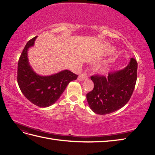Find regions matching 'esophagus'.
<instances>
[{"instance_id":"obj_1","label":"esophagus","mask_w":155,"mask_h":155,"mask_svg":"<svg viewBox=\"0 0 155 155\" xmlns=\"http://www.w3.org/2000/svg\"><path fill=\"white\" fill-rule=\"evenodd\" d=\"M87 78H88V77H87V75L86 74H85V73H82L79 76H78V80L80 81H83L84 80H86Z\"/></svg>"}]
</instances>
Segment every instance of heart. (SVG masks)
<instances>
[{"instance_id": "b5f03b06", "label": "heart", "mask_w": 155, "mask_h": 155, "mask_svg": "<svg viewBox=\"0 0 155 155\" xmlns=\"http://www.w3.org/2000/svg\"><path fill=\"white\" fill-rule=\"evenodd\" d=\"M107 71V68H104L103 70H102V72H105Z\"/></svg>"}]
</instances>
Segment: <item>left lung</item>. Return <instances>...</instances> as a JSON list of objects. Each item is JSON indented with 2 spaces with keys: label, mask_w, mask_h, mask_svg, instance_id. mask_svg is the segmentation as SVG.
I'll return each instance as SVG.
<instances>
[{
  "label": "left lung",
  "mask_w": 155,
  "mask_h": 155,
  "mask_svg": "<svg viewBox=\"0 0 155 155\" xmlns=\"http://www.w3.org/2000/svg\"><path fill=\"white\" fill-rule=\"evenodd\" d=\"M137 62L131 58L126 67L109 72L107 77L94 75L93 91L87 94L91 110L98 114H107L120 109L132 96L137 78Z\"/></svg>",
  "instance_id": "left-lung-1"
}]
</instances>
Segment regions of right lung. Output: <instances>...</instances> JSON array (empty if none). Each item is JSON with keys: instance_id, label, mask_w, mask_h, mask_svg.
<instances>
[{"instance_id": "right-lung-1", "label": "right lung", "mask_w": 155, "mask_h": 155, "mask_svg": "<svg viewBox=\"0 0 155 155\" xmlns=\"http://www.w3.org/2000/svg\"><path fill=\"white\" fill-rule=\"evenodd\" d=\"M37 37L31 39L23 49L18 62L17 82L22 93L32 104L39 107H48L53 104L65 90L71 81L78 75L64 70L50 76H41L29 64L28 48L33 47Z\"/></svg>"}]
</instances>
